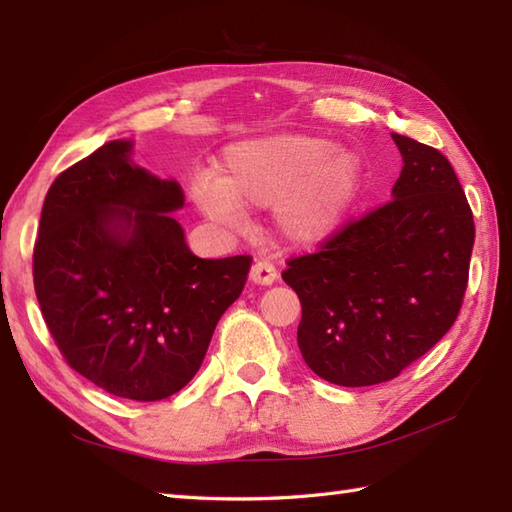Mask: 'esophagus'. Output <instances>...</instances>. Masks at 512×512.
Listing matches in <instances>:
<instances>
[{
  "label": "esophagus",
  "instance_id": "obj_1",
  "mask_svg": "<svg viewBox=\"0 0 512 512\" xmlns=\"http://www.w3.org/2000/svg\"><path fill=\"white\" fill-rule=\"evenodd\" d=\"M250 281L257 286H270L277 281V270L270 262H255L250 266Z\"/></svg>",
  "mask_w": 512,
  "mask_h": 512
}]
</instances>
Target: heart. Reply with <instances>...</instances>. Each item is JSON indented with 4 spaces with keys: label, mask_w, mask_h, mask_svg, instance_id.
<instances>
[{
    "label": "heart",
    "mask_w": 512,
    "mask_h": 512,
    "mask_svg": "<svg viewBox=\"0 0 512 512\" xmlns=\"http://www.w3.org/2000/svg\"><path fill=\"white\" fill-rule=\"evenodd\" d=\"M361 189V162L328 138L270 134L228 145L220 176L200 169L189 195L200 213L228 231L246 226L244 209H273L275 233L290 246L325 242Z\"/></svg>",
    "instance_id": "1"
}]
</instances>
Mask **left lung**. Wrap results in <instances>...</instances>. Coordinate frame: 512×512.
<instances>
[{"mask_svg": "<svg viewBox=\"0 0 512 512\" xmlns=\"http://www.w3.org/2000/svg\"><path fill=\"white\" fill-rule=\"evenodd\" d=\"M391 138L402 156L391 202L281 275L301 301L303 361L341 387L385 383L427 354L458 319L469 281L475 226L451 162Z\"/></svg>", "mask_w": 512, "mask_h": 512, "instance_id": "1", "label": "left lung"}]
</instances>
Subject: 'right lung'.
Segmentation results:
<instances>
[{
	"mask_svg": "<svg viewBox=\"0 0 512 512\" xmlns=\"http://www.w3.org/2000/svg\"><path fill=\"white\" fill-rule=\"evenodd\" d=\"M132 151L112 140L52 182L32 275L68 365L107 394L151 402L198 372L253 259L195 257L171 217L180 184L138 167Z\"/></svg>",
	"mask_w": 512,
	"mask_h": 512,
	"instance_id": "obj_1",
	"label": "right lung"
}]
</instances>
